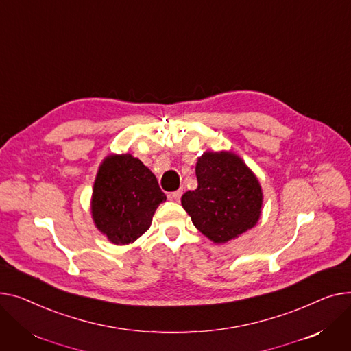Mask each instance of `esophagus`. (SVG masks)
<instances>
[{"label":"esophagus","mask_w":351,"mask_h":351,"mask_svg":"<svg viewBox=\"0 0 351 351\" xmlns=\"http://www.w3.org/2000/svg\"><path fill=\"white\" fill-rule=\"evenodd\" d=\"M181 195H182V190H177V191H173V193L170 194V197H171L174 201H180Z\"/></svg>","instance_id":"1"}]
</instances>
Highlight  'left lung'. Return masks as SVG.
<instances>
[{"label":"left lung","mask_w":351,"mask_h":351,"mask_svg":"<svg viewBox=\"0 0 351 351\" xmlns=\"http://www.w3.org/2000/svg\"><path fill=\"white\" fill-rule=\"evenodd\" d=\"M195 174L198 187L181 197L195 228L217 243L228 242L258 222L262 191L256 177L232 153H204Z\"/></svg>","instance_id":"obj_1"}]
</instances>
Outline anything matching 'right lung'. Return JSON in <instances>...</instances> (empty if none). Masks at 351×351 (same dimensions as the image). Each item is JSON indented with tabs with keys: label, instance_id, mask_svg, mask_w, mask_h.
I'll use <instances>...</instances> for the list:
<instances>
[{
	"label": "right lung",
	"instance_id": "right-lung-1",
	"mask_svg": "<svg viewBox=\"0 0 351 351\" xmlns=\"http://www.w3.org/2000/svg\"><path fill=\"white\" fill-rule=\"evenodd\" d=\"M166 199L156 176L138 158L109 156L95 181L92 215L113 243L125 245L150 228L156 208Z\"/></svg>",
	"mask_w": 351,
	"mask_h": 351
}]
</instances>
